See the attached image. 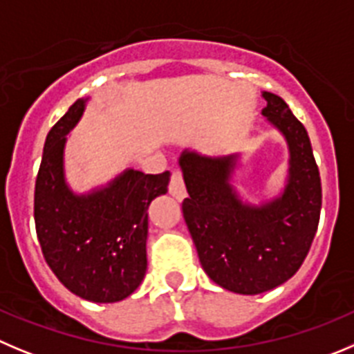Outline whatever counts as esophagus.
Wrapping results in <instances>:
<instances>
[{
  "instance_id": "esophagus-1",
  "label": "esophagus",
  "mask_w": 354,
  "mask_h": 354,
  "mask_svg": "<svg viewBox=\"0 0 354 354\" xmlns=\"http://www.w3.org/2000/svg\"><path fill=\"white\" fill-rule=\"evenodd\" d=\"M169 194L174 197V199L181 201L187 197V188H185L183 174H181L180 169H173L171 173V181H169Z\"/></svg>"
}]
</instances>
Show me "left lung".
Returning a JSON list of instances; mask_svg holds the SVG:
<instances>
[{
	"label": "left lung",
	"instance_id": "1",
	"mask_svg": "<svg viewBox=\"0 0 354 354\" xmlns=\"http://www.w3.org/2000/svg\"><path fill=\"white\" fill-rule=\"evenodd\" d=\"M262 95V115L290 148L288 181L277 199L260 206L239 199L230 185L237 153L180 157L188 192L181 209L201 266L216 285L243 295L276 288L300 269L322 211V180L306 127L279 95Z\"/></svg>",
	"mask_w": 354,
	"mask_h": 354
}]
</instances>
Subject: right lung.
Returning <instances> with one entry per match:
<instances>
[{"mask_svg":"<svg viewBox=\"0 0 354 354\" xmlns=\"http://www.w3.org/2000/svg\"><path fill=\"white\" fill-rule=\"evenodd\" d=\"M78 99L50 129L35 187V225L45 260L71 293L99 304L131 295L147 272V209L167 192L169 171L127 169L106 187L77 196L64 178L66 134L80 120Z\"/></svg>","mask_w":354,"mask_h":354,"instance_id":"add662e5","label":"right lung"}]
</instances>
